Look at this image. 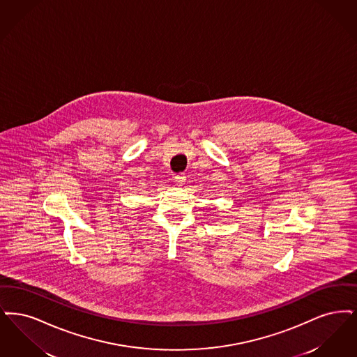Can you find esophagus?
I'll list each match as a JSON object with an SVG mask.
<instances>
[{
  "label": "esophagus",
  "instance_id": "34e87169",
  "mask_svg": "<svg viewBox=\"0 0 357 357\" xmlns=\"http://www.w3.org/2000/svg\"><path fill=\"white\" fill-rule=\"evenodd\" d=\"M173 180H174V183L177 184V185H183L184 183H185V176L184 174H176L174 177H173Z\"/></svg>",
  "mask_w": 357,
  "mask_h": 357
}]
</instances>
